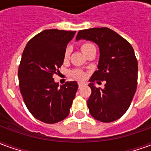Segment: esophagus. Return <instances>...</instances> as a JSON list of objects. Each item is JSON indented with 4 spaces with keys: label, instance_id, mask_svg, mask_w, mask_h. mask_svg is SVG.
<instances>
[{
    "label": "esophagus",
    "instance_id": "esophagus-1",
    "mask_svg": "<svg viewBox=\"0 0 151 151\" xmlns=\"http://www.w3.org/2000/svg\"><path fill=\"white\" fill-rule=\"evenodd\" d=\"M85 85V83H83V82H78V87L79 88H81L82 86Z\"/></svg>",
    "mask_w": 151,
    "mask_h": 151
}]
</instances>
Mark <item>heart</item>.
Returning a JSON list of instances; mask_svg holds the SVG:
<instances>
[{
    "instance_id": "1",
    "label": "heart",
    "mask_w": 151,
    "mask_h": 151,
    "mask_svg": "<svg viewBox=\"0 0 151 151\" xmlns=\"http://www.w3.org/2000/svg\"><path fill=\"white\" fill-rule=\"evenodd\" d=\"M94 45L91 43H84L83 45L82 46V50L83 52L85 53L89 49H91L92 47H94ZM70 52H71V48H70V47H66V49L65 50V53H64V59L67 60L69 57V55H70ZM73 74L74 77H76L78 79H82L85 75H84V73L82 72V71H80V70H74L73 72Z\"/></svg>"
}]
</instances>
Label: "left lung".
Masks as SVG:
<instances>
[{"label": "left lung", "instance_id": "1", "mask_svg": "<svg viewBox=\"0 0 151 151\" xmlns=\"http://www.w3.org/2000/svg\"><path fill=\"white\" fill-rule=\"evenodd\" d=\"M86 40L99 48L98 70L90 79L91 95L87 100L89 111L95 120L109 123L123 116L129 108L137 84V60L127 40L107 27L79 31L76 40ZM105 81L104 89L93 82Z\"/></svg>", "mask_w": 151, "mask_h": 151}]
</instances>
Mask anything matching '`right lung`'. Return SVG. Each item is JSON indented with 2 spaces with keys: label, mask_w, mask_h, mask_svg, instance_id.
Wrapping results in <instances>:
<instances>
[{
  "label": "right lung",
  "mask_w": 151,
  "mask_h": 151,
  "mask_svg": "<svg viewBox=\"0 0 151 151\" xmlns=\"http://www.w3.org/2000/svg\"><path fill=\"white\" fill-rule=\"evenodd\" d=\"M75 33L45 30L32 38L22 52L18 68L20 91L29 111L44 123H57L68 116L78 88L75 81L59 86L53 78Z\"/></svg>",
  "instance_id": "right-lung-1"
}]
</instances>
